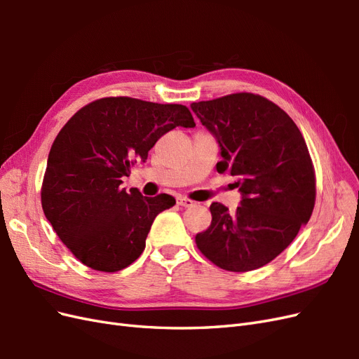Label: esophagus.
I'll list each match as a JSON object with an SVG mask.
<instances>
[{
	"mask_svg": "<svg viewBox=\"0 0 359 359\" xmlns=\"http://www.w3.org/2000/svg\"><path fill=\"white\" fill-rule=\"evenodd\" d=\"M177 203H178L180 206H184V208H190V206L196 205V202L189 199V198H177Z\"/></svg>",
	"mask_w": 359,
	"mask_h": 359,
	"instance_id": "1",
	"label": "esophagus"
}]
</instances>
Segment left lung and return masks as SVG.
<instances>
[{"label":"left lung","instance_id":"left-lung-1","mask_svg":"<svg viewBox=\"0 0 359 359\" xmlns=\"http://www.w3.org/2000/svg\"><path fill=\"white\" fill-rule=\"evenodd\" d=\"M191 109L220 145L217 172L236 177L243 194L235 211L211 203V224L196 235V245L222 269H257L311 217L316 175L306 140L281 107L259 94L235 93L191 103Z\"/></svg>","mask_w":359,"mask_h":359}]
</instances>
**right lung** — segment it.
I'll list each match as a JSON object with an SVG mask.
<instances>
[{
    "label": "right lung",
    "mask_w": 359,
    "mask_h": 359,
    "mask_svg": "<svg viewBox=\"0 0 359 359\" xmlns=\"http://www.w3.org/2000/svg\"><path fill=\"white\" fill-rule=\"evenodd\" d=\"M178 126H196L187 106L104 97L83 106L60 130L43 177L41 208L83 265L116 273L142 255L151 224L175 199L126 191L121 178Z\"/></svg>",
    "instance_id": "1"
}]
</instances>
